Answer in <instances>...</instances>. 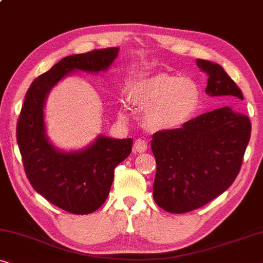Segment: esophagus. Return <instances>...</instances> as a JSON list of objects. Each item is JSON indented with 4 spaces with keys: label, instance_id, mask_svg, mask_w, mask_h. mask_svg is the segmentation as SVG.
I'll return each instance as SVG.
<instances>
[{
    "label": "esophagus",
    "instance_id": "esophagus-1",
    "mask_svg": "<svg viewBox=\"0 0 263 263\" xmlns=\"http://www.w3.org/2000/svg\"><path fill=\"white\" fill-rule=\"evenodd\" d=\"M133 149H135V151H137V153H139V154L145 153L147 149V143L142 138L136 139L135 145H133Z\"/></svg>",
    "mask_w": 263,
    "mask_h": 263
}]
</instances>
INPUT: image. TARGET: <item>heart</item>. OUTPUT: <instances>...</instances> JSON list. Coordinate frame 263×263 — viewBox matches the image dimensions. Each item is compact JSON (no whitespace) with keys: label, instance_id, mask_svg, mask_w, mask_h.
Wrapping results in <instances>:
<instances>
[{"label":"heart","instance_id":"obj_1","mask_svg":"<svg viewBox=\"0 0 263 263\" xmlns=\"http://www.w3.org/2000/svg\"><path fill=\"white\" fill-rule=\"evenodd\" d=\"M128 99L138 109L146 110L144 123L149 130L172 131L183 126L197 113L201 89L188 77L158 72L133 84ZM119 117H126L123 108Z\"/></svg>","mask_w":263,"mask_h":263}]
</instances>
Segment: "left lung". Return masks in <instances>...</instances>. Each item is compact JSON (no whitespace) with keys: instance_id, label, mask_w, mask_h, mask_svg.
Here are the masks:
<instances>
[{"instance_id":"left-lung-1","label":"left lung","mask_w":263,"mask_h":263,"mask_svg":"<svg viewBox=\"0 0 263 263\" xmlns=\"http://www.w3.org/2000/svg\"><path fill=\"white\" fill-rule=\"evenodd\" d=\"M197 64L209 75L207 95L234 105L241 102L242 90L219 64L205 59H197ZM250 131L249 118L224 106L181 128L155 133L156 204L170 213H184L224 193L238 175Z\"/></svg>"}]
</instances>
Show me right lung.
<instances>
[{"instance_id":"right-lung-1","label":"right lung","mask_w":263,"mask_h":263,"mask_svg":"<svg viewBox=\"0 0 263 263\" xmlns=\"http://www.w3.org/2000/svg\"><path fill=\"white\" fill-rule=\"evenodd\" d=\"M118 52L119 47H109L63 58L33 81L25 96L16 139L26 175L40 195L66 212L88 214L106 201L114 169L131 154L133 140L100 135L84 149H58L46 135L47 95L70 72L106 71Z\"/></svg>"}]
</instances>
